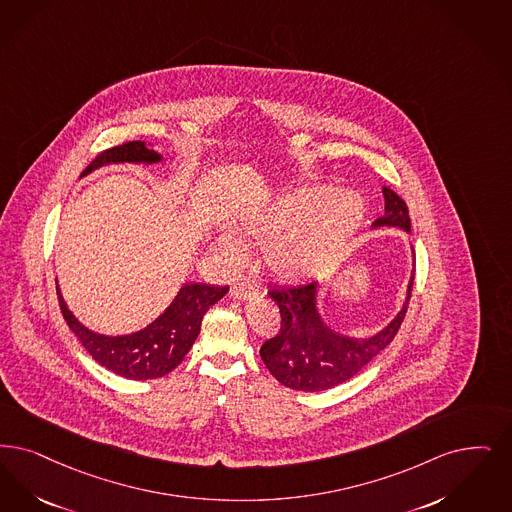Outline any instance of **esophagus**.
<instances>
[{
	"instance_id": "1",
	"label": "esophagus",
	"mask_w": 512,
	"mask_h": 512,
	"mask_svg": "<svg viewBox=\"0 0 512 512\" xmlns=\"http://www.w3.org/2000/svg\"><path fill=\"white\" fill-rule=\"evenodd\" d=\"M257 293H259V286L251 280H242L230 287V295L236 299H249V297H255Z\"/></svg>"
}]
</instances>
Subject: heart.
<instances>
[{
  "label": "heart",
  "mask_w": 512,
  "mask_h": 512,
  "mask_svg": "<svg viewBox=\"0 0 512 512\" xmlns=\"http://www.w3.org/2000/svg\"><path fill=\"white\" fill-rule=\"evenodd\" d=\"M364 202L358 194H335L331 186H314L284 196L234 221V228L249 240L276 246L268 263L286 280H301L335 263L348 238L362 223ZM217 247L236 257L240 247L225 236Z\"/></svg>",
  "instance_id": "obj_1"
}]
</instances>
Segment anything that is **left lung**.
<instances>
[{
  "instance_id": "left-lung-1",
  "label": "left lung",
  "mask_w": 512,
  "mask_h": 512,
  "mask_svg": "<svg viewBox=\"0 0 512 512\" xmlns=\"http://www.w3.org/2000/svg\"><path fill=\"white\" fill-rule=\"evenodd\" d=\"M385 194V215L373 226H402L411 228L408 205L389 186ZM408 286V301L411 297ZM268 295L280 308V331L266 339L261 358L268 371L287 389L320 392L354 377L360 369L389 347L396 331L402 326L408 301L387 328L364 341L337 335L322 322L316 312V282L303 286L272 287Z\"/></svg>"
}]
</instances>
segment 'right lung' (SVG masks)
Masks as SVG:
<instances>
[{
  "label": "right lung",
  "instance_id": "1",
  "mask_svg": "<svg viewBox=\"0 0 512 512\" xmlns=\"http://www.w3.org/2000/svg\"><path fill=\"white\" fill-rule=\"evenodd\" d=\"M118 162H160V156L154 150H148L141 141H129L103 150L91 164L85 167L83 175L95 167ZM228 291V286H207V284H186L164 314L152 322L148 328L125 335V337H104L93 333L74 318L66 303L59 295L62 316L83 347L104 366L125 379H156L164 377L169 371L183 362L184 356L194 345L202 318L207 308L215 305Z\"/></svg>",
  "mask_w": 512,
  "mask_h": 512
}]
</instances>
